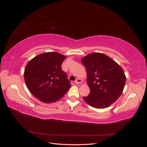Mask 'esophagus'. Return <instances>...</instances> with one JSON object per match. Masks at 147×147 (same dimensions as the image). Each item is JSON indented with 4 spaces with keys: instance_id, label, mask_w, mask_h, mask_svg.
<instances>
[{
    "instance_id": "34e87169",
    "label": "esophagus",
    "mask_w": 147,
    "mask_h": 147,
    "mask_svg": "<svg viewBox=\"0 0 147 147\" xmlns=\"http://www.w3.org/2000/svg\"><path fill=\"white\" fill-rule=\"evenodd\" d=\"M82 83V80L80 78H77V79H76V80L75 81V84H80Z\"/></svg>"
}]
</instances>
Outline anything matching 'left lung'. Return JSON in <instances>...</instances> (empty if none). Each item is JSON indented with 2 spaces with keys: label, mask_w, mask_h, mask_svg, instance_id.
<instances>
[{
  "label": "left lung",
  "mask_w": 147,
  "mask_h": 147,
  "mask_svg": "<svg viewBox=\"0 0 147 147\" xmlns=\"http://www.w3.org/2000/svg\"><path fill=\"white\" fill-rule=\"evenodd\" d=\"M87 72L86 81L90 88L86 103L96 109H104L116 101L122 94L126 76L122 68L110 57L92 53L83 57Z\"/></svg>",
  "instance_id": "1"
}]
</instances>
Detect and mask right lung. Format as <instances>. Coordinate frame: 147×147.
<instances>
[{
	"label": "right lung",
	"instance_id": "obj_1",
	"mask_svg": "<svg viewBox=\"0 0 147 147\" xmlns=\"http://www.w3.org/2000/svg\"><path fill=\"white\" fill-rule=\"evenodd\" d=\"M65 56L57 52L44 53L31 59L24 70L26 86L32 94L45 103L63 97L70 88L61 64Z\"/></svg>",
	"mask_w": 147,
	"mask_h": 147
}]
</instances>
